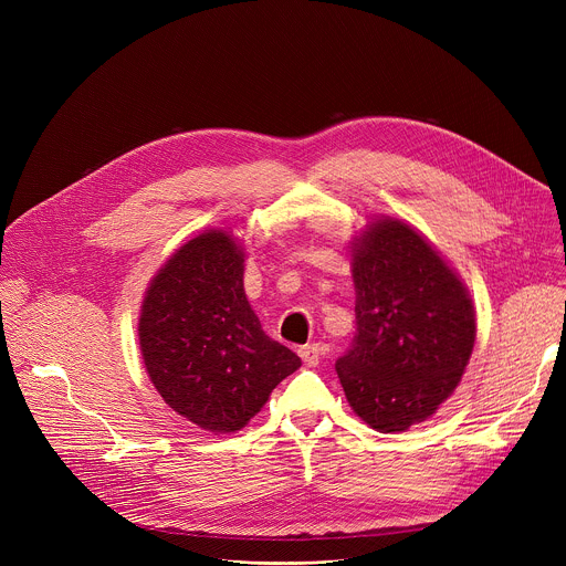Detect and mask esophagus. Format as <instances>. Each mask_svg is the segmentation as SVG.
<instances>
[{"label": "esophagus", "mask_w": 566, "mask_h": 566, "mask_svg": "<svg viewBox=\"0 0 566 566\" xmlns=\"http://www.w3.org/2000/svg\"><path fill=\"white\" fill-rule=\"evenodd\" d=\"M319 345H304V347H300L297 349V354H300V358L304 360V365H308V367H315L317 363H319Z\"/></svg>", "instance_id": "34e87169"}]
</instances>
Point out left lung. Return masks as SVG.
<instances>
[{"label": "left lung", "mask_w": 566, "mask_h": 566, "mask_svg": "<svg viewBox=\"0 0 566 566\" xmlns=\"http://www.w3.org/2000/svg\"><path fill=\"white\" fill-rule=\"evenodd\" d=\"M356 336L336 371L378 432L432 417L470 360L476 319L454 269L410 223L380 217L352 241Z\"/></svg>", "instance_id": "8db88e82"}]
</instances>
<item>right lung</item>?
Here are the masks:
<instances>
[{
    "label": "right lung",
    "mask_w": 566,
    "mask_h": 566,
    "mask_svg": "<svg viewBox=\"0 0 566 566\" xmlns=\"http://www.w3.org/2000/svg\"><path fill=\"white\" fill-rule=\"evenodd\" d=\"M149 380L201 430L244 428L302 360L269 338L244 291V249L206 230L151 277L138 317Z\"/></svg>",
    "instance_id": "add662e5"
}]
</instances>
